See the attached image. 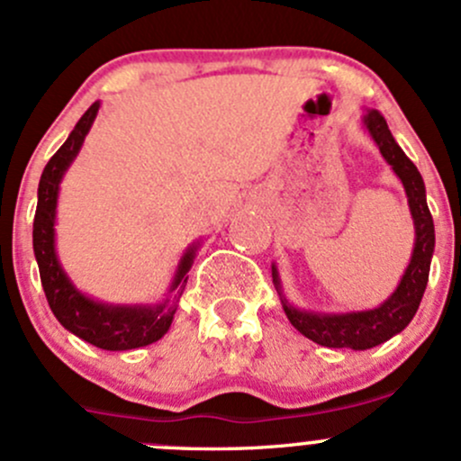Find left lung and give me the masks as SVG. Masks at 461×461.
Returning a JSON list of instances; mask_svg holds the SVG:
<instances>
[{"label": "left lung", "instance_id": "left-lung-1", "mask_svg": "<svg viewBox=\"0 0 461 461\" xmlns=\"http://www.w3.org/2000/svg\"><path fill=\"white\" fill-rule=\"evenodd\" d=\"M363 126L372 140L376 141L378 150L392 166L398 179L402 181L407 192L409 212L416 230V242H413L411 260L404 269L396 291L383 302L381 306L370 311H352V312H321L306 311V308L293 306L282 293V282L277 276L276 265H271L273 285L282 300L288 321L311 339L326 348H350V350H370V348L385 343L398 332L409 326V321L416 315L420 302H422L424 288L429 282V269H431L433 249H436V230H433L431 212L427 205V190H424L422 175L413 166V161L402 153L401 146L393 140L392 131L376 109H367L363 115Z\"/></svg>", "mask_w": 461, "mask_h": 461}]
</instances>
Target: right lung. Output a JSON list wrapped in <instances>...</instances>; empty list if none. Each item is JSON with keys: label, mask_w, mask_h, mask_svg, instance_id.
Here are the masks:
<instances>
[{"label": "right lung", "mask_w": 461, "mask_h": 461, "mask_svg": "<svg viewBox=\"0 0 461 461\" xmlns=\"http://www.w3.org/2000/svg\"><path fill=\"white\" fill-rule=\"evenodd\" d=\"M98 109L100 103H94L85 111L69 138L65 140V144L43 168L37 192L39 201L32 227V247L39 273H41L45 297H48V304L52 308L54 317L60 321V326L83 341L91 343V346L100 348V350H135V348L159 341L168 332L170 323L175 320L179 297L184 293L185 282H188L185 273L190 271L192 262H194L199 240L192 242L176 265L175 277L168 288V293H173V300L166 297L161 304H107V302L85 295L83 291L74 286L57 256V239H54L57 201L63 175L68 173V168L78 155L80 146H83L91 124L98 115Z\"/></svg>", "instance_id": "add662e5"}]
</instances>
